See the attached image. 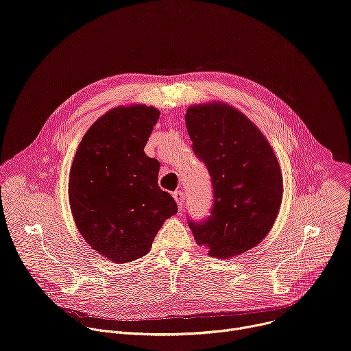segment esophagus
I'll use <instances>...</instances> for the list:
<instances>
[{"instance_id": "esophagus-1", "label": "esophagus", "mask_w": 351, "mask_h": 351, "mask_svg": "<svg viewBox=\"0 0 351 351\" xmlns=\"http://www.w3.org/2000/svg\"><path fill=\"white\" fill-rule=\"evenodd\" d=\"M172 195H173V198H175L176 204H178V208H179V210H182L183 199H184V193H183V191H175Z\"/></svg>"}]
</instances>
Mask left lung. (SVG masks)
Listing matches in <instances>:
<instances>
[{"label":"left lung","mask_w":351,"mask_h":351,"mask_svg":"<svg viewBox=\"0 0 351 351\" xmlns=\"http://www.w3.org/2000/svg\"><path fill=\"white\" fill-rule=\"evenodd\" d=\"M184 119L214 187L210 218L189 226L211 257L240 256L265 239L280 210L283 179L274 148L241 111L222 101L190 106Z\"/></svg>","instance_id":"left-lung-1"}]
</instances>
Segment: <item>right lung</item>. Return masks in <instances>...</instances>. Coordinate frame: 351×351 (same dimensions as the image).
<instances>
[{
    "instance_id": "1",
    "label": "right lung",
    "mask_w": 351,
    "mask_h": 351,
    "mask_svg": "<svg viewBox=\"0 0 351 351\" xmlns=\"http://www.w3.org/2000/svg\"><path fill=\"white\" fill-rule=\"evenodd\" d=\"M158 119L152 106L110 110L84 133L71 167L75 225L95 253L115 264L144 257L178 213L172 195L158 186L160 162L144 153Z\"/></svg>"
}]
</instances>
